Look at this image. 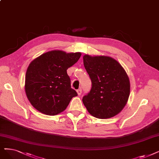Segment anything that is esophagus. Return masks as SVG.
<instances>
[{
    "instance_id": "esophagus-1",
    "label": "esophagus",
    "mask_w": 159,
    "mask_h": 159,
    "mask_svg": "<svg viewBox=\"0 0 159 159\" xmlns=\"http://www.w3.org/2000/svg\"><path fill=\"white\" fill-rule=\"evenodd\" d=\"M81 93H82L81 89H78V90H77V93H78V95H80V94H81Z\"/></svg>"
}]
</instances>
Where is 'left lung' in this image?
<instances>
[{"instance_id": "8db88e82", "label": "left lung", "mask_w": 159, "mask_h": 159, "mask_svg": "<svg viewBox=\"0 0 159 159\" xmlns=\"http://www.w3.org/2000/svg\"><path fill=\"white\" fill-rule=\"evenodd\" d=\"M84 64L92 87L82 101L93 116L107 119L116 116L127 103L130 85L129 76L118 61L110 57L85 55Z\"/></svg>"}]
</instances>
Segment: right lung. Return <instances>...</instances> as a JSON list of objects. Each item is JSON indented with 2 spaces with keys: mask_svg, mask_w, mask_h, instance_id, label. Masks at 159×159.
I'll list each match as a JSON object with an SVG mask.
<instances>
[{
  "mask_svg": "<svg viewBox=\"0 0 159 159\" xmlns=\"http://www.w3.org/2000/svg\"><path fill=\"white\" fill-rule=\"evenodd\" d=\"M81 53L53 50L32 61L25 75V90L30 104L40 112L56 116L78 95L71 88L67 69L77 62Z\"/></svg>",
  "mask_w": 159,
  "mask_h": 159,
  "instance_id": "add662e5",
  "label": "right lung"
}]
</instances>
